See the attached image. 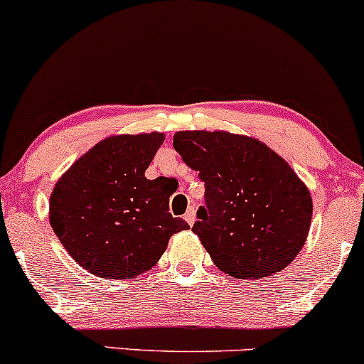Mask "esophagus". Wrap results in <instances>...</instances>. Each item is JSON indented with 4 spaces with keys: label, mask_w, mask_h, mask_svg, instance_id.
Wrapping results in <instances>:
<instances>
[{
    "label": "esophagus",
    "mask_w": 364,
    "mask_h": 364,
    "mask_svg": "<svg viewBox=\"0 0 364 364\" xmlns=\"http://www.w3.org/2000/svg\"><path fill=\"white\" fill-rule=\"evenodd\" d=\"M195 215H196V210H195V207H190L186 210V214H185V220L190 225H193V223H195Z\"/></svg>",
    "instance_id": "1"
}]
</instances>
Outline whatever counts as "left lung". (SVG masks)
<instances>
[{
  "label": "left lung",
  "instance_id": "left-lung-1",
  "mask_svg": "<svg viewBox=\"0 0 364 364\" xmlns=\"http://www.w3.org/2000/svg\"><path fill=\"white\" fill-rule=\"evenodd\" d=\"M173 145L205 183L207 207L191 231L220 270L255 281L298 257L310 232L311 193L279 154L220 129L178 132Z\"/></svg>",
  "mask_w": 364,
  "mask_h": 364
}]
</instances>
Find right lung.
Listing matches in <instances>:
<instances>
[{"instance_id": "1", "label": "right lung", "mask_w": 364, "mask_h": 364, "mask_svg": "<svg viewBox=\"0 0 364 364\" xmlns=\"http://www.w3.org/2000/svg\"><path fill=\"white\" fill-rule=\"evenodd\" d=\"M164 139L159 132L107 136L54 185L49 223L87 272L135 279L156 265L171 236L190 228L169 214L166 178H145Z\"/></svg>"}]
</instances>
